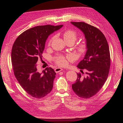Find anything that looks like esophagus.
<instances>
[{
  "label": "esophagus",
  "mask_w": 123,
  "mask_h": 123,
  "mask_svg": "<svg viewBox=\"0 0 123 123\" xmlns=\"http://www.w3.org/2000/svg\"><path fill=\"white\" fill-rule=\"evenodd\" d=\"M62 70H63V69H62L61 68H56L55 69V72L56 73L62 71Z\"/></svg>",
  "instance_id": "obj_1"
}]
</instances>
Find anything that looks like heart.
Listing matches in <instances>:
<instances>
[{"instance_id": "heart-1", "label": "heart", "mask_w": 123, "mask_h": 123, "mask_svg": "<svg viewBox=\"0 0 123 123\" xmlns=\"http://www.w3.org/2000/svg\"><path fill=\"white\" fill-rule=\"evenodd\" d=\"M63 38L66 42L71 41L74 43L78 38V34L74 30H68L64 31L63 33ZM53 38H51L49 41V44H50L53 40ZM87 49V45L86 42H82L79 43L76 47L77 51L80 54H84ZM72 57L70 56H64L63 55H59L54 57V60L58 66L63 67L67 65L68 61L71 60Z\"/></svg>"}]
</instances>
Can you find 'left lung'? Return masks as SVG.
I'll return each mask as SVG.
<instances>
[{"instance_id": "obj_1", "label": "left lung", "mask_w": 123, "mask_h": 123, "mask_svg": "<svg viewBox=\"0 0 123 123\" xmlns=\"http://www.w3.org/2000/svg\"><path fill=\"white\" fill-rule=\"evenodd\" d=\"M71 23L84 32L87 45L84 59L77 66L83 75L77 73L78 78L72 84V89L78 97L90 98L100 90L109 75L111 64L109 47L105 36L96 27L82 22Z\"/></svg>"}]
</instances>
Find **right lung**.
<instances>
[{
    "label": "right lung",
    "mask_w": 123,
    "mask_h": 123,
    "mask_svg": "<svg viewBox=\"0 0 123 123\" xmlns=\"http://www.w3.org/2000/svg\"><path fill=\"white\" fill-rule=\"evenodd\" d=\"M63 25L37 26L20 34L13 44L11 62L14 76L24 90L37 99L44 97L53 87L56 73L47 67L42 73L37 71V64L41 59L45 43L49 35Z\"/></svg>",
    "instance_id": "add662e5"
}]
</instances>
